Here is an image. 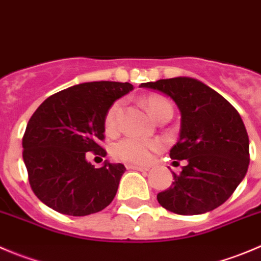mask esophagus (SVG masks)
Masks as SVG:
<instances>
[{
    "mask_svg": "<svg viewBox=\"0 0 261 261\" xmlns=\"http://www.w3.org/2000/svg\"><path fill=\"white\" fill-rule=\"evenodd\" d=\"M126 169H133V170H140V172H147L150 168L148 166H141L135 165V164H126Z\"/></svg>",
    "mask_w": 261,
    "mask_h": 261,
    "instance_id": "1",
    "label": "esophagus"
}]
</instances>
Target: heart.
<instances>
[{"label":"heart","mask_w":261,"mask_h":261,"mask_svg":"<svg viewBox=\"0 0 261 261\" xmlns=\"http://www.w3.org/2000/svg\"><path fill=\"white\" fill-rule=\"evenodd\" d=\"M145 103L147 106L148 111L153 118H158L159 114L164 110H173L172 103L166 100L165 97L159 95H151L145 98ZM121 113H123V102L115 101L113 105L109 108L105 115V129L106 132L114 133L119 128V120H120ZM161 147V143L159 141H143L135 137H126L124 140L119 141L114 146V155L123 161L128 163L146 164L151 160L152 153Z\"/></svg>","instance_id":"b5f03b06"}]
</instances>
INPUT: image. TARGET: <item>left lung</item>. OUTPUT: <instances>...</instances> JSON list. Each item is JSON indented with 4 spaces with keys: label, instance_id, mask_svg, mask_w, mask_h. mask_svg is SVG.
<instances>
[{
    "label": "left lung",
    "instance_id": "1",
    "mask_svg": "<svg viewBox=\"0 0 261 261\" xmlns=\"http://www.w3.org/2000/svg\"><path fill=\"white\" fill-rule=\"evenodd\" d=\"M169 96L180 111L179 140L170 158L186 160L174 182L158 193L161 206L179 215L212 212L230 197L247 173L249 136L238 111L197 79L177 76L142 83Z\"/></svg>",
    "mask_w": 261,
    "mask_h": 261
}]
</instances>
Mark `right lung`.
Segmentation results:
<instances>
[{"instance_id": "1", "label": "right lung", "mask_w": 261, "mask_h": 261, "mask_svg": "<svg viewBox=\"0 0 261 261\" xmlns=\"http://www.w3.org/2000/svg\"><path fill=\"white\" fill-rule=\"evenodd\" d=\"M132 89L120 82L76 84L49 96L34 111L23 137V159L32 190L44 205L84 217L114 200L125 166L105 161L96 169L86 155H106L98 145L105 138L106 111Z\"/></svg>"}]
</instances>
